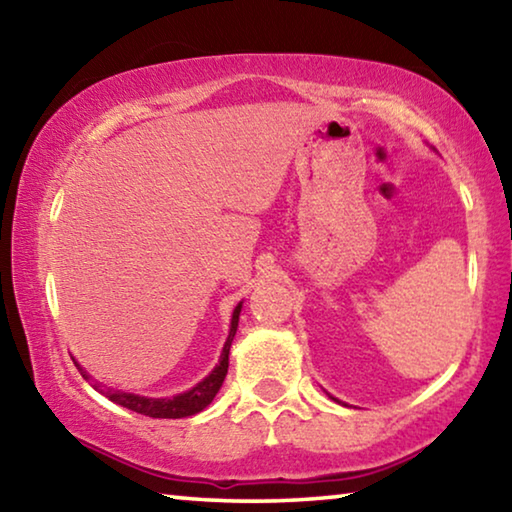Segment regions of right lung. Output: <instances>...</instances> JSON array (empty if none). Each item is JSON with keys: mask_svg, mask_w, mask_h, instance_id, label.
<instances>
[{"mask_svg": "<svg viewBox=\"0 0 512 512\" xmlns=\"http://www.w3.org/2000/svg\"><path fill=\"white\" fill-rule=\"evenodd\" d=\"M239 311H241V305H237L235 314H232L230 334H228V341H225V345H223L219 366H216L203 381H198L192 391L180 393L176 397H164V400H153V397L121 393V391H115V388H101L97 381H92V386L97 388L99 393L106 395L110 402L126 406V409H131L135 413L149 415V418H187V415H194L198 411H203L205 406L214 400V395L219 393L223 379H225V375H228V354H230L232 339H235V334H237ZM76 368L81 370V366H76ZM81 375L85 379H90L83 370H81Z\"/></svg>", "mask_w": 512, "mask_h": 512, "instance_id": "right-lung-1", "label": "right lung"}]
</instances>
